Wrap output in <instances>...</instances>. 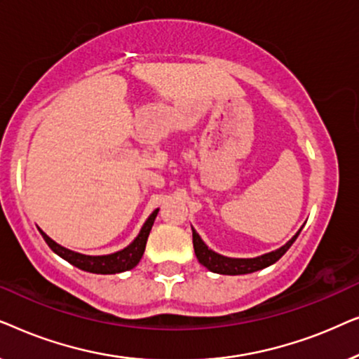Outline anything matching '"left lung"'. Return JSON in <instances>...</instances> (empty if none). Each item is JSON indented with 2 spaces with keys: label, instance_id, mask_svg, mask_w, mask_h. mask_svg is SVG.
Here are the masks:
<instances>
[{
  "label": "left lung",
  "instance_id": "1",
  "mask_svg": "<svg viewBox=\"0 0 359 359\" xmlns=\"http://www.w3.org/2000/svg\"><path fill=\"white\" fill-rule=\"evenodd\" d=\"M193 229V227H191ZM302 227L299 229V232L289 240L286 245H283L281 248L274 250V252L264 253L262 257L255 258H230L224 257V255L215 253L214 250H210L208 245L203 242V238L199 237V233L193 229V245H194V253L198 262L209 269V271L217 273V274H229V276H237V274H248L259 271V269L271 266L283 257L284 253L291 248V245L296 242V238L301 233Z\"/></svg>",
  "mask_w": 359,
  "mask_h": 359
}]
</instances>
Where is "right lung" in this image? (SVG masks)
Listing matches in <instances>:
<instances>
[{
  "label": "right lung",
  "instance_id": "right-lung-1",
  "mask_svg": "<svg viewBox=\"0 0 359 359\" xmlns=\"http://www.w3.org/2000/svg\"><path fill=\"white\" fill-rule=\"evenodd\" d=\"M156 214H158V209H155L154 212L149 215V219L145 220V224L142 225L140 232L134 238V242L127 245L126 248L119 250V252L109 253V255H83L78 252H73V250H68L62 245L48 237L46 232H42L39 229V232L42 233L43 240H46L48 247L52 248L53 253H57L58 257L67 259L68 263L73 264V266L83 269V271L95 273V274H116L122 271H129V269L135 268L139 262L144 257L147 238H149V233L151 230V225H154Z\"/></svg>",
  "mask_w": 359,
  "mask_h": 359
}]
</instances>
